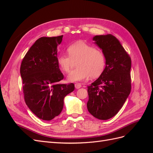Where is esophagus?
<instances>
[{"label":"esophagus","mask_w":153,"mask_h":153,"mask_svg":"<svg viewBox=\"0 0 153 153\" xmlns=\"http://www.w3.org/2000/svg\"><path fill=\"white\" fill-rule=\"evenodd\" d=\"M75 87L76 89H79V88H80L82 87V85L80 83H76V84H75Z\"/></svg>","instance_id":"1"}]
</instances>
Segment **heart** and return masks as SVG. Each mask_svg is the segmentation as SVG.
<instances>
[{
  "mask_svg": "<svg viewBox=\"0 0 153 153\" xmlns=\"http://www.w3.org/2000/svg\"><path fill=\"white\" fill-rule=\"evenodd\" d=\"M68 55L61 54L57 57V64L61 70L65 73L71 71L76 62V68L69 74V81L76 82L98 78L102 75L106 66V57L102 50L78 41L67 48Z\"/></svg>",
  "mask_w": 153,
  "mask_h": 153,
  "instance_id": "obj_1",
  "label": "heart"
}]
</instances>
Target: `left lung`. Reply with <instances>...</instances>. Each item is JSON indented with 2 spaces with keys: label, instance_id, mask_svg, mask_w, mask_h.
<instances>
[{
  "label": "left lung",
  "instance_id": "obj_1",
  "mask_svg": "<svg viewBox=\"0 0 153 153\" xmlns=\"http://www.w3.org/2000/svg\"><path fill=\"white\" fill-rule=\"evenodd\" d=\"M93 40L102 49L106 66L102 75L87 87V106L94 117L107 120L118 113L130 93L131 60L115 36H96Z\"/></svg>",
  "mask_w": 153,
  "mask_h": 153
}]
</instances>
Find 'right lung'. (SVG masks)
Segmentation results:
<instances>
[{"mask_svg":"<svg viewBox=\"0 0 153 153\" xmlns=\"http://www.w3.org/2000/svg\"><path fill=\"white\" fill-rule=\"evenodd\" d=\"M63 36L36 40L23 59L20 75L26 105L38 118L50 121L61 114L64 98L75 89L64 78L57 64V47Z\"/></svg>","mask_w":153,"mask_h":153,"instance_id":"right-lung-1","label":"right lung"}]
</instances>
